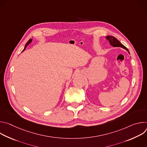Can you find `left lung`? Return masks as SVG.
Wrapping results in <instances>:
<instances>
[{
  "label": "left lung",
  "mask_w": 147,
  "mask_h": 147,
  "mask_svg": "<svg viewBox=\"0 0 147 147\" xmlns=\"http://www.w3.org/2000/svg\"><path fill=\"white\" fill-rule=\"evenodd\" d=\"M106 38H107V40H109L110 44H111L112 46H113V47H121V48H123V49L126 50V51L130 53V52H129L128 49H127L126 47H124L121 43H120V42H119L115 37H114V36H113L108 35V36H106Z\"/></svg>",
  "instance_id": "1"
}]
</instances>
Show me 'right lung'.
<instances>
[{
  "instance_id": "obj_1",
  "label": "right lung",
  "mask_w": 147,
  "mask_h": 147,
  "mask_svg": "<svg viewBox=\"0 0 147 147\" xmlns=\"http://www.w3.org/2000/svg\"><path fill=\"white\" fill-rule=\"evenodd\" d=\"M31 42H32V39H30V40H29L27 42V44H26V45H25V47H24V49H23V51L22 52H23V51H24L26 49V47H27V46H28V45H29V44H30Z\"/></svg>"
}]
</instances>
